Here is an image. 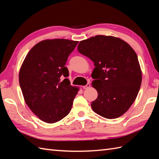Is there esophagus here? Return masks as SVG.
Returning <instances> with one entry per match:
<instances>
[{
  "instance_id": "34e87169",
  "label": "esophagus",
  "mask_w": 159,
  "mask_h": 159,
  "mask_svg": "<svg viewBox=\"0 0 159 159\" xmlns=\"http://www.w3.org/2000/svg\"><path fill=\"white\" fill-rule=\"evenodd\" d=\"M89 87H90V84H89V83H87L86 85H84V86H83V89H88V88H89Z\"/></svg>"
}]
</instances>
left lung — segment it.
Here are the masks:
<instances>
[{
    "label": "left lung",
    "instance_id": "1",
    "mask_svg": "<svg viewBox=\"0 0 159 159\" xmlns=\"http://www.w3.org/2000/svg\"><path fill=\"white\" fill-rule=\"evenodd\" d=\"M77 49L95 66L92 85L98 98L92 110L107 119L122 116L135 100L142 80L135 51L123 39L102 35L80 41Z\"/></svg>",
    "mask_w": 159,
    "mask_h": 159
}]
</instances>
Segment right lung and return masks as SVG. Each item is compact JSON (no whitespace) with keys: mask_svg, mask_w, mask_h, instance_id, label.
<instances>
[{"mask_svg":"<svg viewBox=\"0 0 159 159\" xmlns=\"http://www.w3.org/2000/svg\"><path fill=\"white\" fill-rule=\"evenodd\" d=\"M78 41L45 39L26 55L20 67L19 83L26 104L39 119L52 124L62 120L72 109L79 87L64 79L69 75L65 65Z\"/></svg>","mask_w":159,"mask_h":159,"instance_id":"right-lung-1","label":"right lung"}]
</instances>
